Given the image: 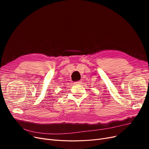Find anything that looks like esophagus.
Segmentation results:
<instances>
[{"mask_svg":"<svg viewBox=\"0 0 149 149\" xmlns=\"http://www.w3.org/2000/svg\"><path fill=\"white\" fill-rule=\"evenodd\" d=\"M80 81H76V82H74V84L75 85H78V84H80Z\"/></svg>","mask_w":149,"mask_h":149,"instance_id":"1","label":"esophagus"}]
</instances>
